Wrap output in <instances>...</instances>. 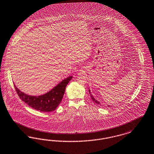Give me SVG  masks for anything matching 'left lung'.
Masks as SVG:
<instances>
[{
  "label": "left lung",
  "instance_id": "1",
  "mask_svg": "<svg viewBox=\"0 0 154 154\" xmlns=\"http://www.w3.org/2000/svg\"><path fill=\"white\" fill-rule=\"evenodd\" d=\"M89 94H90V95H91V99H92L93 101H94L95 103H96V104H97L100 105V103L97 100H96V99L94 98V97H93V96L92 94H91V91H90V89H89Z\"/></svg>",
  "mask_w": 154,
  "mask_h": 154
}]
</instances>
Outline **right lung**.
<instances>
[{
    "label": "right lung",
    "mask_w": 154,
    "mask_h": 154,
    "mask_svg": "<svg viewBox=\"0 0 154 154\" xmlns=\"http://www.w3.org/2000/svg\"><path fill=\"white\" fill-rule=\"evenodd\" d=\"M72 76H69L62 80L49 92L40 96H30L21 92L15 85L14 86L20 99L33 109L41 112L54 111L61 102L66 86L72 79Z\"/></svg>",
    "instance_id": "obj_1"
}]
</instances>
